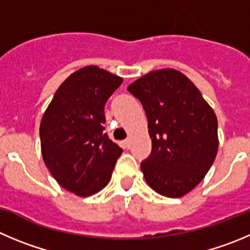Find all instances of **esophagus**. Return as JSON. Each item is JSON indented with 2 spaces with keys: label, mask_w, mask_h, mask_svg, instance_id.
I'll use <instances>...</instances> for the list:
<instances>
[{
  "label": "esophagus",
  "mask_w": 250,
  "mask_h": 250,
  "mask_svg": "<svg viewBox=\"0 0 250 250\" xmlns=\"http://www.w3.org/2000/svg\"><path fill=\"white\" fill-rule=\"evenodd\" d=\"M121 144H123L124 148H129L130 144H131V141H130V139H126V140H124V141L121 142Z\"/></svg>",
  "instance_id": "1"
}]
</instances>
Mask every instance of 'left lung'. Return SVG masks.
<instances>
[{"instance_id": "left-lung-1", "label": "left lung", "mask_w": 250, "mask_h": 250, "mask_svg": "<svg viewBox=\"0 0 250 250\" xmlns=\"http://www.w3.org/2000/svg\"><path fill=\"white\" fill-rule=\"evenodd\" d=\"M127 91L141 102L148 121L152 151L141 162L147 184L163 196L182 198L215 161L216 114L196 85L173 68L146 73Z\"/></svg>"}]
</instances>
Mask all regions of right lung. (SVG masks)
<instances>
[{
  "instance_id": "add662e5",
  "label": "right lung",
  "mask_w": 250,
  "mask_h": 250,
  "mask_svg": "<svg viewBox=\"0 0 250 250\" xmlns=\"http://www.w3.org/2000/svg\"><path fill=\"white\" fill-rule=\"evenodd\" d=\"M123 78L97 66L68 76L40 123L45 166L56 182L78 196L101 191L123 149L104 132V106Z\"/></svg>"
}]
</instances>
